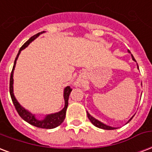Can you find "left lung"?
I'll return each instance as SVG.
<instances>
[{"mask_svg": "<svg viewBox=\"0 0 152 152\" xmlns=\"http://www.w3.org/2000/svg\"><path fill=\"white\" fill-rule=\"evenodd\" d=\"M129 53H130V52H129ZM131 55H132V58L133 61H135V58H134V56H132V54H131ZM135 62H136V61H135ZM137 68H138V69H139V66H138V64H137ZM87 115H88V117L89 120L91 121V124L94 125V126H96V127H99V128H101V129H104V130H114V129H115V127H111V126H108V125L104 124V123L100 122L99 120H96V119L93 117V116H91V115H90L88 113V112H87ZM133 116H134V115H133ZM133 116L132 118H131L130 120L127 121V123L130 122L131 120H132V118H133Z\"/></svg>", "mask_w": 152, "mask_h": 152, "instance_id": "obj_1", "label": "left lung"}]
</instances>
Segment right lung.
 <instances>
[{
    "label": "right lung",
    "mask_w": 152,
    "mask_h": 152,
    "mask_svg": "<svg viewBox=\"0 0 152 152\" xmlns=\"http://www.w3.org/2000/svg\"><path fill=\"white\" fill-rule=\"evenodd\" d=\"M45 31H43L41 32H39L37 34L34 35L33 37L29 38V40H27L26 42L22 45V47L20 48L18 54H17V57L15 59L14 64H13V68L12 70L11 76H10V83H9V91H10V96H11L12 100V103L14 104L15 107L17 112H18V114L23 120L28 123L29 124L35 126L37 127H40V128H44V129H53L55 127H58L59 125H61L62 123L64 122V120L65 119L66 115V111L68 108V99H69V95L71 93L72 89L70 88V87L67 86L64 89V107L63 109H61L60 112H55V113H51V114L45 115V117L43 119H37L36 117V114L32 113V112H29L28 110L25 109V107H22L21 105L20 104V103L17 101V99H16V97L13 93V72H14L15 66L17 64V61L18 59L20 53L22 50H24L26 47L28 46L30 43L33 41V40L37 38L40 34L45 33Z\"/></svg>",
    "instance_id": "right-lung-1"
}]
</instances>
